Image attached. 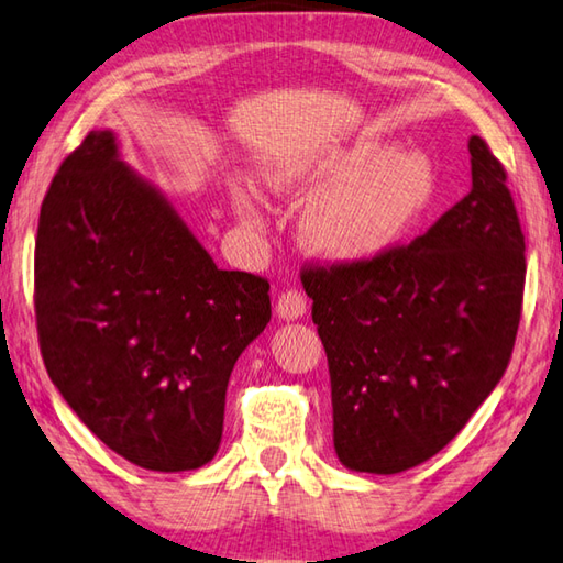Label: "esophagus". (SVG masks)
Listing matches in <instances>:
<instances>
[{"label":"esophagus","mask_w":563,"mask_h":563,"mask_svg":"<svg viewBox=\"0 0 563 563\" xmlns=\"http://www.w3.org/2000/svg\"><path fill=\"white\" fill-rule=\"evenodd\" d=\"M303 313H307V297L297 289L282 291V297L276 299V317L284 321H297Z\"/></svg>","instance_id":"34e87169"}]
</instances>
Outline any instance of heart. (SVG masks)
I'll use <instances>...</instances> for the list:
<instances>
[{"instance_id": "heart-1", "label": "heart", "mask_w": 563, "mask_h": 563, "mask_svg": "<svg viewBox=\"0 0 563 563\" xmlns=\"http://www.w3.org/2000/svg\"><path fill=\"white\" fill-rule=\"evenodd\" d=\"M269 190L311 200L299 232L307 250L336 264L380 260L408 240L440 195L438 163L418 145L356 141L303 153L266 170ZM234 210L250 230L264 227L252 187L234 192Z\"/></svg>"}]
</instances>
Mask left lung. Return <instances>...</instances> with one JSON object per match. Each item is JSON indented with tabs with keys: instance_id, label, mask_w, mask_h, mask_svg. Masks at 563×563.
Here are the masks:
<instances>
[{
	"instance_id": "obj_1",
	"label": "left lung",
	"mask_w": 563,
	"mask_h": 563,
	"mask_svg": "<svg viewBox=\"0 0 563 563\" xmlns=\"http://www.w3.org/2000/svg\"><path fill=\"white\" fill-rule=\"evenodd\" d=\"M472 187L380 260L311 266L343 467L398 475L448 445L505 376L525 294V234L507 173L470 137Z\"/></svg>"
}]
</instances>
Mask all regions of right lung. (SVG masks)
<instances>
[{"label": "right lung", "mask_w": 563, "mask_h": 563, "mask_svg": "<svg viewBox=\"0 0 563 563\" xmlns=\"http://www.w3.org/2000/svg\"><path fill=\"white\" fill-rule=\"evenodd\" d=\"M34 303L48 378L133 465L185 472L222 440L224 393L272 319L269 282L217 269L161 187L91 131L38 214Z\"/></svg>", "instance_id": "right-lung-1"}]
</instances>
